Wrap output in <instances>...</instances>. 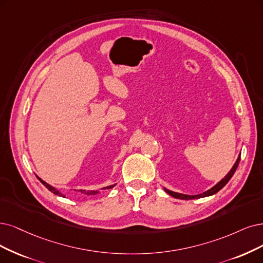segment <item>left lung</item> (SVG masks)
I'll list each match as a JSON object with an SVG mask.
<instances>
[{"instance_id":"obj_1","label":"left lung","mask_w":263,"mask_h":263,"mask_svg":"<svg viewBox=\"0 0 263 263\" xmlns=\"http://www.w3.org/2000/svg\"><path fill=\"white\" fill-rule=\"evenodd\" d=\"M239 160H240V154L239 156L237 157L234 166L232 167V169L229 171V173L227 174V176L223 178L220 182H218L215 186H212L210 190L203 192L201 194H198V195H186V194H181V193H177V192H172V191H169L168 189L164 187V191H166L169 195H171L172 197L174 198H178V199H197V198H202V197H207V196H211V195H215L216 193H218L222 187H224L227 185V183L231 180V178L233 177V174L235 173L237 167H238V163H239Z\"/></svg>"}]
</instances>
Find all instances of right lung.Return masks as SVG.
<instances>
[{
	"label": "right lung",
	"instance_id": "obj_1",
	"mask_svg": "<svg viewBox=\"0 0 263 263\" xmlns=\"http://www.w3.org/2000/svg\"><path fill=\"white\" fill-rule=\"evenodd\" d=\"M39 180L41 181V183L43 184V185L48 190V191H51L52 193H54L55 195H58V196H61V197H65V195L64 194H62L60 191H58L57 189H55V187H53L52 185H50V184H47L46 182H44L43 180H41L40 178H39ZM116 185V184H114V185H109V186H106V187H103V189H101L102 191L103 190H109V189H112L114 186ZM79 192H81L82 194H84V195H86V196H92V195H97V194H100L101 193V191H91V192H86V191H84V190H80Z\"/></svg>",
	"mask_w": 263,
	"mask_h": 263
}]
</instances>
